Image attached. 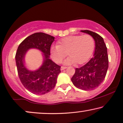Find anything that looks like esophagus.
<instances>
[{
    "label": "esophagus",
    "mask_w": 123,
    "mask_h": 123,
    "mask_svg": "<svg viewBox=\"0 0 123 123\" xmlns=\"http://www.w3.org/2000/svg\"><path fill=\"white\" fill-rule=\"evenodd\" d=\"M66 67H64V66H61V70H65V69H66Z\"/></svg>",
    "instance_id": "34e87169"
}]
</instances>
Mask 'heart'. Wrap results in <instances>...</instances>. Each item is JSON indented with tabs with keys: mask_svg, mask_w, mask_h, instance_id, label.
Here are the masks:
<instances>
[{
	"mask_svg": "<svg viewBox=\"0 0 123 123\" xmlns=\"http://www.w3.org/2000/svg\"><path fill=\"white\" fill-rule=\"evenodd\" d=\"M94 46V39L90 35H70L61 39L57 46L50 48V55L55 63H60L67 53L70 57L65 61V65H70L75 63L82 65L91 57Z\"/></svg>",
	"mask_w": 123,
	"mask_h": 123,
	"instance_id": "heart-1",
	"label": "heart"
}]
</instances>
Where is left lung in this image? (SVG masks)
<instances>
[{"label": "left lung", "mask_w": 123, "mask_h": 123, "mask_svg": "<svg viewBox=\"0 0 123 123\" xmlns=\"http://www.w3.org/2000/svg\"><path fill=\"white\" fill-rule=\"evenodd\" d=\"M81 31L92 37L95 42V50L93 57L88 63L76 68L71 80L76 88L91 91L98 87L105 77L108 68L107 48L103 38L98 34L89 30Z\"/></svg>", "instance_id": "left-lung-1"}]
</instances>
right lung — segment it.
<instances>
[{"instance_id": "right-lung-1", "label": "right lung", "mask_w": 123, "mask_h": 123, "mask_svg": "<svg viewBox=\"0 0 123 123\" xmlns=\"http://www.w3.org/2000/svg\"><path fill=\"white\" fill-rule=\"evenodd\" d=\"M54 38L43 32H36L23 40L18 47L15 61L19 79L26 89L35 94H44L53 89L61 72V66L50 59ZM31 48L43 53V63L36 71H30L25 66V55Z\"/></svg>"}]
</instances>
